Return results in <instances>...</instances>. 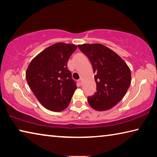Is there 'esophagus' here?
Wrapping results in <instances>:
<instances>
[{
    "label": "esophagus",
    "mask_w": 157,
    "mask_h": 157,
    "mask_svg": "<svg viewBox=\"0 0 157 157\" xmlns=\"http://www.w3.org/2000/svg\"><path fill=\"white\" fill-rule=\"evenodd\" d=\"M78 82H79V85H82V79H81V78L78 79Z\"/></svg>",
    "instance_id": "obj_1"
}]
</instances>
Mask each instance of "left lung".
I'll return each instance as SVG.
<instances>
[{
	"label": "left lung",
	"instance_id": "left-lung-1",
	"mask_svg": "<svg viewBox=\"0 0 157 157\" xmlns=\"http://www.w3.org/2000/svg\"><path fill=\"white\" fill-rule=\"evenodd\" d=\"M78 48L89 58L95 73L97 91L87 98L89 104L97 111L109 109L123 99L129 89V67L116 52L102 44H83Z\"/></svg>",
	"mask_w": 157,
	"mask_h": 157
}]
</instances>
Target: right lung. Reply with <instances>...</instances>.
Instances as JSON below:
<instances>
[{"label":"right lung","instance_id":"add662e5","mask_svg":"<svg viewBox=\"0 0 157 157\" xmlns=\"http://www.w3.org/2000/svg\"><path fill=\"white\" fill-rule=\"evenodd\" d=\"M76 48L75 45L53 44L34 58L27 69L29 86L39 102L50 111L64 110L77 88L67 67Z\"/></svg>","mask_w":157,"mask_h":157}]
</instances>
